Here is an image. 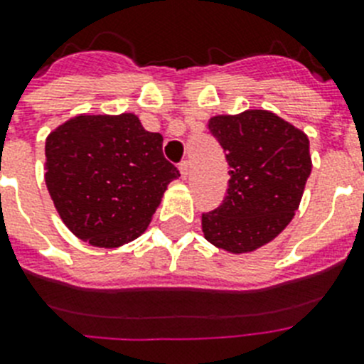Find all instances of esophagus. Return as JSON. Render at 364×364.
Returning a JSON list of instances; mask_svg holds the SVG:
<instances>
[{
  "mask_svg": "<svg viewBox=\"0 0 364 364\" xmlns=\"http://www.w3.org/2000/svg\"><path fill=\"white\" fill-rule=\"evenodd\" d=\"M178 169H180V175H182V178H188V176H189V162H188V160H182V162L178 164Z\"/></svg>",
  "mask_w": 364,
  "mask_h": 364,
  "instance_id": "esophagus-1",
  "label": "esophagus"
}]
</instances>
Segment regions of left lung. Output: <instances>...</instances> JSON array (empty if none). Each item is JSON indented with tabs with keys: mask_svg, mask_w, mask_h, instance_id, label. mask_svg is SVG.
Wrapping results in <instances>:
<instances>
[{
	"mask_svg": "<svg viewBox=\"0 0 364 364\" xmlns=\"http://www.w3.org/2000/svg\"><path fill=\"white\" fill-rule=\"evenodd\" d=\"M208 127L226 153L230 180L222 204L202 213L204 237L226 252H253L294 218L311 173L310 142L268 111L213 117Z\"/></svg>",
	"mask_w": 364,
	"mask_h": 364,
	"instance_id": "left-lung-1",
	"label": "left lung"
}]
</instances>
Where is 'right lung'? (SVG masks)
I'll return each mask as SVG.
<instances>
[{
  "mask_svg": "<svg viewBox=\"0 0 364 364\" xmlns=\"http://www.w3.org/2000/svg\"><path fill=\"white\" fill-rule=\"evenodd\" d=\"M162 142L131 112L76 117L53 131L45 182L65 226L100 247L144 233L167 184L180 176L164 159Z\"/></svg>",
  "mask_w": 364,
  "mask_h": 364,
  "instance_id": "obj_1",
  "label": "right lung"
}]
</instances>
